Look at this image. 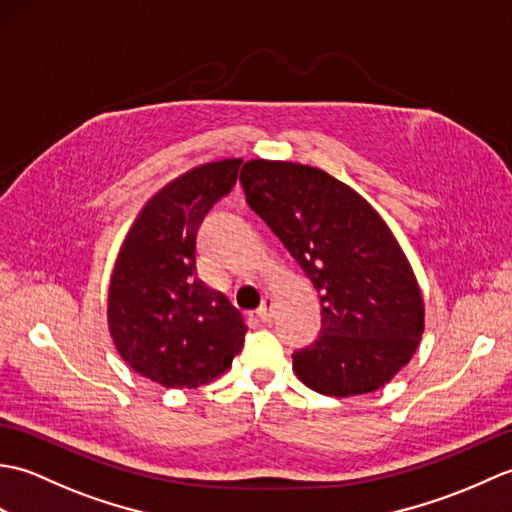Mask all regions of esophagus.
I'll return each instance as SVG.
<instances>
[{"label": "esophagus", "mask_w": 512, "mask_h": 512, "mask_svg": "<svg viewBox=\"0 0 512 512\" xmlns=\"http://www.w3.org/2000/svg\"><path fill=\"white\" fill-rule=\"evenodd\" d=\"M273 308H275L273 295H266V297L262 299V306L257 308V317L262 319V321H270V319H273Z\"/></svg>", "instance_id": "1"}]
</instances>
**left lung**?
<instances>
[{
	"label": "left lung",
	"mask_w": 512,
	"mask_h": 512,
	"mask_svg": "<svg viewBox=\"0 0 512 512\" xmlns=\"http://www.w3.org/2000/svg\"><path fill=\"white\" fill-rule=\"evenodd\" d=\"M239 180L321 295V336L295 352L292 372L334 398L387 385L424 332L418 279L387 222L361 193L301 162L248 160Z\"/></svg>",
	"instance_id": "obj_1"
}]
</instances>
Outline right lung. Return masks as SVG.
Segmentation results:
<instances>
[{"label": "right lung", "mask_w": 512, "mask_h": 512, "mask_svg": "<svg viewBox=\"0 0 512 512\" xmlns=\"http://www.w3.org/2000/svg\"><path fill=\"white\" fill-rule=\"evenodd\" d=\"M242 158L182 171L140 206L107 288V328L136 374L167 389H195L231 369L246 325L195 268V235L233 189Z\"/></svg>", "instance_id": "add662e5"}]
</instances>
